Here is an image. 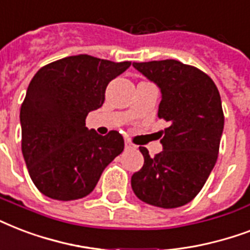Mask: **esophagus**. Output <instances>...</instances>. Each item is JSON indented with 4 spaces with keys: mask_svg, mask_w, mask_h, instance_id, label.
<instances>
[{
    "mask_svg": "<svg viewBox=\"0 0 250 250\" xmlns=\"http://www.w3.org/2000/svg\"><path fill=\"white\" fill-rule=\"evenodd\" d=\"M125 148H126V150H135V148H137V145H134V143L131 142V141H129V139H125Z\"/></svg>",
    "mask_w": 250,
    "mask_h": 250,
    "instance_id": "obj_1",
    "label": "esophagus"
}]
</instances>
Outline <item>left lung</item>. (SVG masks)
Instances as JSON below:
<instances>
[{
    "label": "left lung",
    "instance_id": "left-lung-1",
    "mask_svg": "<svg viewBox=\"0 0 250 250\" xmlns=\"http://www.w3.org/2000/svg\"><path fill=\"white\" fill-rule=\"evenodd\" d=\"M162 91L158 117L169 123L160 131L163 151L145 158L131 176L141 201L163 208L184 206L195 198L215 166L224 115L219 91L206 73L177 60L133 62Z\"/></svg>",
    "mask_w": 250,
    "mask_h": 250
}]
</instances>
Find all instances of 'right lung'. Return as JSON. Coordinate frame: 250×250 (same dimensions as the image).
<instances>
[{
	"label": "right lung",
	"mask_w": 250,
	"mask_h": 250,
	"mask_svg": "<svg viewBox=\"0 0 250 250\" xmlns=\"http://www.w3.org/2000/svg\"><path fill=\"white\" fill-rule=\"evenodd\" d=\"M130 63L78 55L34 75L21 107L22 152L40 193L57 201L83 198L123 152L119 131L99 135L87 129L86 117L103 105L108 83Z\"/></svg>",
	"instance_id": "right-lung-1"
}]
</instances>
